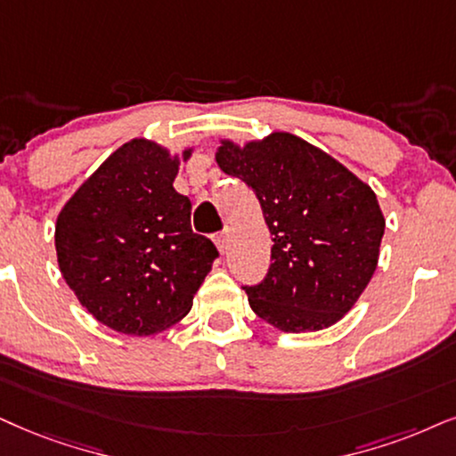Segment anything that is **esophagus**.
I'll return each instance as SVG.
<instances>
[{
    "mask_svg": "<svg viewBox=\"0 0 456 456\" xmlns=\"http://www.w3.org/2000/svg\"><path fill=\"white\" fill-rule=\"evenodd\" d=\"M215 244H216L218 252H221V255H227V250H229V232H227V229H224V232H221V233L216 235Z\"/></svg>",
    "mask_w": 456,
    "mask_h": 456,
    "instance_id": "1",
    "label": "esophagus"
}]
</instances>
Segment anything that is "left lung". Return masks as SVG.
Here are the masks:
<instances>
[{
	"label": "left lung",
	"instance_id": "1",
	"mask_svg": "<svg viewBox=\"0 0 456 456\" xmlns=\"http://www.w3.org/2000/svg\"><path fill=\"white\" fill-rule=\"evenodd\" d=\"M216 164L252 187L273 235L267 275L246 286L252 311L284 332L337 324L379 263L385 216L372 189L290 132L246 145L223 138Z\"/></svg>",
	"mask_w": 456,
	"mask_h": 456
}]
</instances>
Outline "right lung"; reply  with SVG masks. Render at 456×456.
Masks as SVG:
<instances>
[{
  "label": "right lung",
  "mask_w": 456,
  "mask_h": 456,
  "mask_svg": "<svg viewBox=\"0 0 456 456\" xmlns=\"http://www.w3.org/2000/svg\"><path fill=\"white\" fill-rule=\"evenodd\" d=\"M147 138L113 151L62 206L54 244L61 273L88 314L151 337L189 314L218 256L191 229V201L172 187L181 161Z\"/></svg>",
  "instance_id": "1"
}]
</instances>
